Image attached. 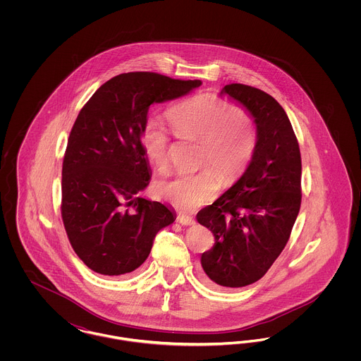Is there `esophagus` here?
Listing matches in <instances>:
<instances>
[{
    "label": "esophagus",
    "mask_w": 361,
    "mask_h": 361,
    "mask_svg": "<svg viewBox=\"0 0 361 361\" xmlns=\"http://www.w3.org/2000/svg\"><path fill=\"white\" fill-rule=\"evenodd\" d=\"M177 222L180 224H183V226H193V224H196L193 218L187 216V215H178V216H177Z\"/></svg>",
    "instance_id": "obj_1"
}]
</instances>
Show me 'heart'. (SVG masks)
<instances>
[{
	"label": "heart",
	"instance_id": "b5f03b06",
	"mask_svg": "<svg viewBox=\"0 0 361 361\" xmlns=\"http://www.w3.org/2000/svg\"><path fill=\"white\" fill-rule=\"evenodd\" d=\"M168 121L177 137L199 140V165L192 174L174 176L157 184L155 192L181 211H193L212 202L224 184L234 183L250 162L256 146L252 114L230 105L216 94L202 93L173 106ZM140 143L149 164L164 172L169 162V137L154 121H146Z\"/></svg>",
	"mask_w": 361,
	"mask_h": 361
}]
</instances>
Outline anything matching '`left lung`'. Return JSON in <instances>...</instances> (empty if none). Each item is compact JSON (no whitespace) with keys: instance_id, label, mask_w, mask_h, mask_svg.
I'll use <instances>...</instances> for the list:
<instances>
[{"instance_id":"1","label":"left lung","mask_w":361,"mask_h":361,"mask_svg":"<svg viewBox=\"0 0 361 361\" xmlns=\"http://www.w3.org/2000/svg\"><path fill=\"white\" fill-rule=\"evenodd\" d=\"M224 93L252 114L257 140L240 180L196 219L215 237L200 259L207 279L240 288L265 275L290 240L302 202V159L291 121L271 94L243 84Z\"/></svg>"}]
</instances>
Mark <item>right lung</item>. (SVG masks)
Returning a JSON list of instances; mask_svg holds the SVG:
<instances>
[{
	"label": "right lung",
	"mask_w": 361,
	"mask_h": 361,
	"mask_svg": "<svg viewBox=\"0 0 361 361\" xmlns=\"http://www.w3.org/2000/svg\"><path fill=\"white\" fill-rule=\"evenodd\" d=\"M200 85L150 71L123 73L80 111L63 157L61 214L71 247L92 271H135L149 257L155 234L174 222L171 208L137 196L152 177L140 131L152 104Z\"/></svg>",
	"instance_id": "obj_1"
}]
</instances>
